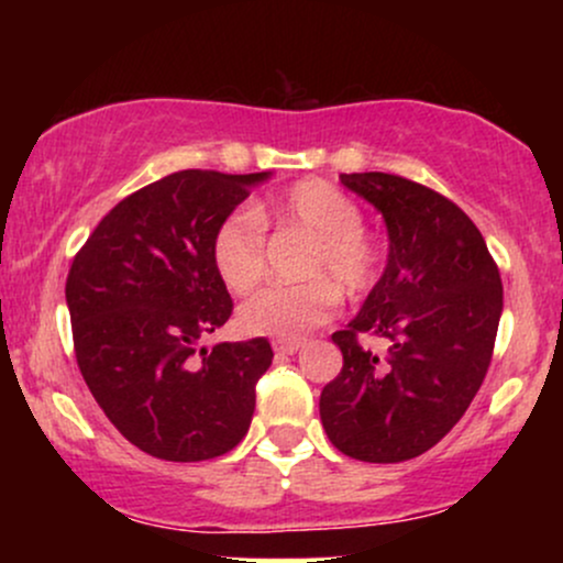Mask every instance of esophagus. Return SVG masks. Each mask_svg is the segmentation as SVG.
<instances>
[{
	"label": "esophagus",
	"instance_id": "esophagus-1",
	"mask_svg": "<svg viewBox=\"0 0 563 563\" xmlns=\"http://www.w3.org/2000/svg\"><path fill=\"white\" fill-rule=\"evenodd\" d=\"M301 346H303L301 341H283V339L273 341V349H275L277 354H296Z\"/></svg>",
	"mask_w": 563,
	"mask_h": 563
}]
</instances>
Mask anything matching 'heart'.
<instances>
[{"label":"heart","instance_id":"b5f03b06","mask_svg":"<svg viewBox=\"0 0 563 563\" xmlns=\"http://www.w3.org/2000/svg\"><path fill=\"white\" fill-rule=\"evenodd\" d=\"M299 230L312 238L303 275L312 280L267 286L238 312L245 333L296 341L331 318L335 289L363 296L378 277V245L363 230V211L325 179H301L254 211H230L211 238V260L232 294H249L264 275V228Z\"/></svg>","mask_w":563,"mask_h":563}]
</instances>
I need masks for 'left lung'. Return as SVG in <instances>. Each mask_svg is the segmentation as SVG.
I'll return each mask as SVG.
<instances>
[{"label": "left lung", "instance_id": "obj_1", "mask_svg": "<svg viewBox=\"0 0 563 563\" xmlns=\"http://www.w3.org/2000/svg\"><path fill=\"white\" fill-rule=\"evenodd\" d=\"M384 217V275L346 331L344 367L320 394L335 450L365 463L423 455L463 418L487 376L503 314V283L476 224L429 187L397 174H341ZM357 332L390 341L378 361Z\"/></svg>", "mask_w": 563, "mask_h": 563}]
</instances>
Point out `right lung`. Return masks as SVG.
<instances>
[{"label": "right lung", "mask_w": 563, "mask_h": 563, "mask_svg": "<svg viewBox=\"0 0 563 563\" xmlns=\"http://www.w3.org/2000/svg\"><path fill=\"white\" fill-rule=\"evenodd\" d=\"M273 172H174L113 206L70 264L66 303L89 391L161 461L224 455L245 437L267 339L200 346L232 314L211 260L217 224Z\"/></svg>", "instance_id": "add662e5"}]
</instances>
